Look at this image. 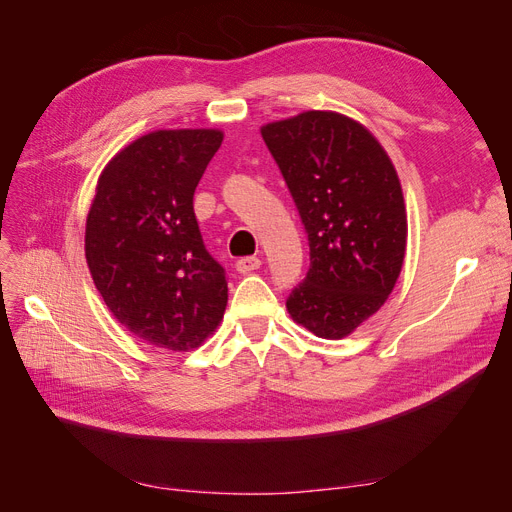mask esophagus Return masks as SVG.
<instances>
[{"label": "esophagus", "mask_w": 512, "mask_h": 512, "mask_svg": "<svg viewBox=\"0 0 512 512\" xmlns=\"http://www.w3.org/2000/svg\"><path fill=\"white\" fill-rule=\"evenodd\" d=\"M235 267H237V271H239V273H254L256 269H260V258H256V256H245V258H239Z\"/></svg>", "instance_id": "obj_1"}]
</instances>
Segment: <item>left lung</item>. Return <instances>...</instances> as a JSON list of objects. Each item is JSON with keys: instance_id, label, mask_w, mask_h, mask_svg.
I'll return each instance as SVG.
<instances>
[{"instance_id": "obj_1", "label": "left lung", "mask_w": 512, "mask_h": 512, "mask_svg": "<svg viewBox=\"0 0 512 512\" xmlns=\"http://www.w3.org/2000/svg\"><path fill=\"white\" fill-rule=\"evenodd\" d=\"M260 134L309 239L312 265L288 314L316 337L344 339L384 305L404 267L408 215L397 170L363 123L335 111H303Z\"/></svg>"}]
</instances>
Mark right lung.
Here are the masks:
<instances>
[{"mask_svg": "<svg viewBox=\"0 0 512 512\" xmlns=\"http://www.w3.org/2000/svg\"><path fill=\"white\" fill-rule=\"evenodd\" d=\"M222 141L218 128L153 130L98 177L85 224L89 273L121 327L156 348L190 352L224 318V269L194 215V190Z\"/></svg>", "mask_w": 512, "mask_h": 512, "instance_id": "add662e5", "label": "right lung"}]
</instances>
